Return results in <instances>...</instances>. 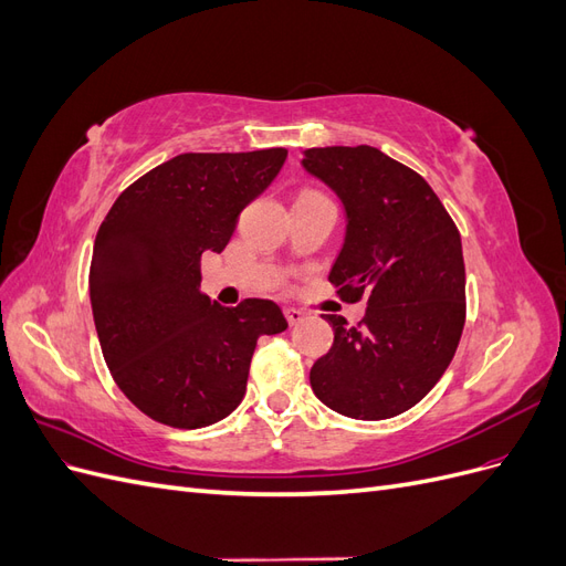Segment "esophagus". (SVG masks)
<instances>
[{
	"label": "esophagus",
	"instance_id": "1",
	"mask_svg": "<svg viewBox=\"0 0 566 566\" xmlns=\"http://www.w3.org/2000/svg\"><path fill=\"white\" fill-rule=\"evenodd\" d=\"M285 318H287V323H290V325H297V323H302V321H304V312L293 310V306H287V310H285Z\"/></svg>",
	"mask_w": 566,
	"mask_h": 566
}]
</instances>
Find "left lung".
<instances>
[{"label":"left lung","mask_w":566,"mask_h":566,"mask_svg":"<svg viewBox=\"0 0 566 566\" xmlns=\"http://www.w3.org/2000/svg\"><path fill=\"white\" fill-rule=\"evenodd\" d=\"M302 167L339 198L347 219L328 281L342 300H368L358 328L323 314L335 339L310 373L312 389L339 416L394 418L439 382L458 349L460 233L430 184L378 148H306Z\"/></svg>","instance_id":"1"}]
</instances>
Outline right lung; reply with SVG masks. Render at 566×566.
<instances>
[{
    "instance_id": "1",
    "label": "right lung",
    "mask_w": 566,
    "mask_h": 566,
    "mask_svg": "<svg viewBox=\"0 0 566 566\" xmlns=\"http://www.w3.org/2000/svg\"><path fill=\"white\" fill-rule=\"evenodd\" d=\"M285 158L181 153L125 188L101 224L90 269L101 352L148 418L179 430L224 420L245 397L256 339L287 328L276 302L221 306L198 290L202 252L229 245Z\"/></svg>"
}]
</instances>
